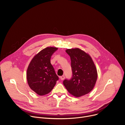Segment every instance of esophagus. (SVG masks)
Returning <instances> with one entry per match:
<instances>
[{
	"instance_id": "esophagus-1",
	"label": "esophagus",
	"mask_w": 125,
	"mask_h": 125,
	"mask_svg": "<svg viewBox=\"0 0 125 125\" xmlns=\"http://www.w3.org/2000/svg\"><path fill=\"white\" fill-rule=\"evenodd\" d=\"M60 79H61V80H63L64 79V78H65V77H64V76L62 75V76L60 77Z\"/></svg>"
}]
</instances>
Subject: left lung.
<instances>
[{
    "label": "left lung",
    "mask_w": 125,
    "mask_h": 125,
    "mask_svg": "<svg viewBox=\"0 0 125 125\" xmlns=\"http://www.w3.org/2000/svg\"><path fill=\"white\" fill-rule=\"evenodd\" d=\"M65 51L70 57L73 75L70 80L63 81V85L76 97L86 95L96 84L98 74L95 65L90 56L79 48L67 49Z\"/></svg>",
    "instance_id": "8db88e82"
}]
</instances>
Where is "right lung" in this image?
<instances>
[{
	"label": "right lung",
	"mask_w": 125,
	"mask_h": 125,
	"mask_svg": "<svg viewBox=\"0 0 125 125\" xmlns=\"http://www.w3.org/2000/svg\"><path fill=\"white\" fill-rule=\"evenodd\" d=\"M57 47H47L36 54L27 70V80L30 88L40 96L49 93L55 86L59 77L50 62Z\"/></svg>",
	"instance_id": "add662e5"
}]
</instances>
